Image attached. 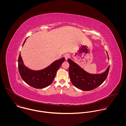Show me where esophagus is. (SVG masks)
Masks as SVG:
<instances>
[{
    "mask_svg": "<svg viewBox=\"0 0 126 126\" xmlns=\"http://www.w3.org/2000/svg\"><path fill=\"white\" fill-rule=\"evenodd\" d=\"M70 57V55L68 54H65L64 55V58H65V60H67Z\"/></svg>",
    "mask_w": 126,
    "mask_h": 126,
    "instance_id": "obj_1",
    "label": "esophagus"
}]
</instances>
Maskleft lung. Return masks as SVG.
Returning <instances> with one entry per match:
<instances>
[{
    "label": "left lung",
    "instance_id": "left-lung-1",
    "mask_svg": "<svg viewBox=\"0 0 126 126\" xmlns=\"http://www.w3.org/2000/svg\"><path fill=\"white\" fill-rule=\"evenodd\" d=\"M67 61L69 63L68 71L71 81L74 86L80 90L87 91L97 88L105 81L108 76L110 66L101 74H92L84 70L71 59H68Z\"/></svg>",
    "mask_w": 126,
    "mask_h": 126
}]
</instances>
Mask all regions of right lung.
Here are the masks:
<instances>
[{
    "label": "right lung",
    "instance_id": "add662e5",
    "mask_svg": "<svg viewBox=\"0 0 126 126\" xmlns=\"http://www.w3.org/2000/svg\"><path fill=\"white\" fill-rule=\"evenodd\" d=\"M25 40L23 46L26 42ZM64 58L54 61L47 67L40 70H32L26 66L20 53L18 70L22 79L28 85L36 89H43L50 85L54 80L56 72L64 61Z\"/></svg>",
    "mask_w": 126,
    "mask_h": 126
}]
</instances>
